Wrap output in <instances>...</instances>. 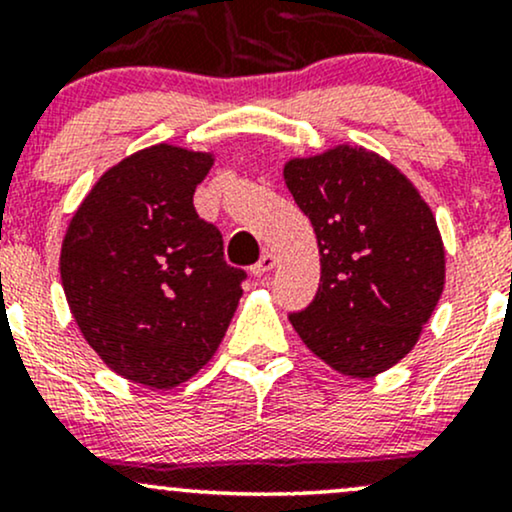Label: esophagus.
I'll return each mask as SVG.
<instances>
[{
    "label": "esophagus",
    "instance_id": "esophagus-1",
    "mask_svg": "<svg viewBox=\"0 0 512 512\" xmlns=\"http://www.w3.org/2000/svg\"><path fill=\"white\" fill-rule=\"evenodd\" d=\"M276 267V255H272V252H264V255L260 257V262L252 267V274L255 276H264L267 272H272V269Z\"/></svg>",
    "mask_w": 512,
    "mask_h": 512
}]
</instances>
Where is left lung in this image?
I'll return each instance as SVG.
<instances>
[{
    "instance_id": "obj_1",
    "label": "left lung",
    "mask_w": 512,
    "mask_h": 512,
    "mask_svg": "<svg viewBox=\"0 0 512 512\" xmlns=\"http://www.w3.org/2000/svg\"><path fill=\"white\" fill-rule=\"evenodd\" d=\"M284 180L313 223L320 286L289 320L351 378H373L419 342L445 286L436 216L402 170L363 146L291 158Z\"/></svg>"
}]
</instances>
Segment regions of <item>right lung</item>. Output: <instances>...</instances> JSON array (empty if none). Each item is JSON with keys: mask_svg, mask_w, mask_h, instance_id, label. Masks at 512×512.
<instances>
[{"mask_svg": "<svg viewBox=\"0 0 512 512\" xmlns=\"http://www.w3.org/2000/svg\"><path fill=\"white\" fill-rule=\"evenodd\" d=\"M214 154L156 144L98 178L62 240L64 296L110 370L151 390L185 383L219 349L243 269L192 195Z\"/></svg>", "mask_w": 512, "mask_h": 512, "instance_id": "right-lung-1", "label": "right lung"}]
</instances>
